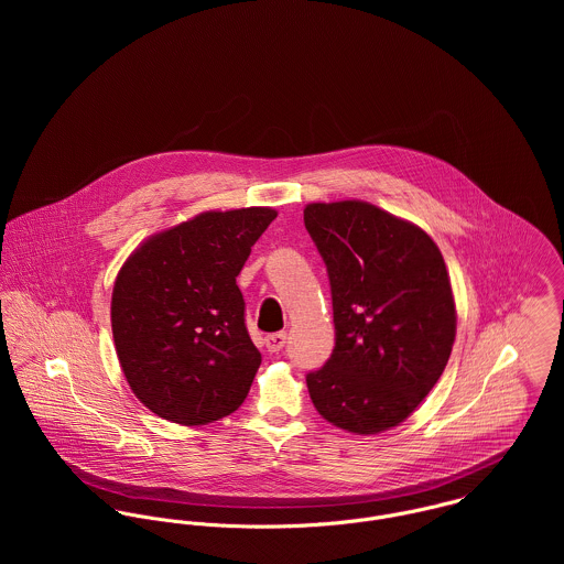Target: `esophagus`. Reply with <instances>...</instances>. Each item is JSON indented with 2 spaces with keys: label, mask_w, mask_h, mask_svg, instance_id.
<instances>
[{
  "label": "esophagus",
  "mask_w": 564,
  "mask_h": 564,
  "mask_svg": "<svg viewBox=\"0 0 564 564\" xmlns=\"http://www.w3.org/2000/svg\"><path fill=\"white\" fill-rule=\"evenodd\" d=\"M264 345H267V349H269L271 354L282 351V349H284V345H286V332H273V334H267V336H264Z\"/></svg>",
  "instance_id": "obj_1"
}]
</instances>
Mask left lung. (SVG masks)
Returning a JSON list of instances; mask_svg holds the SVG:
<instances>
[{
	"label": "left lung",
	"mask_w": 564,
	"mask_h": 564,
	"mask_svg": "<svg viewBox=\"0 0 564 564\" xmlns=\"http://www.w3.org/2000/svg\"><path fill=\"white\" fill-rule=\"evenodd\" d=\"M322 253L334 349L306 376L323 419L356 434L395 427L438 382L456 336L445 260L421 228L367 202L308 204Z\"/></svg>",
	"instance_id": "1"
}]
</instances>
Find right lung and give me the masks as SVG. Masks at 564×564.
Segmentation results:
<instances>
[{
	"label": "right lung",
	"mask_w": 564,
	"mask_h": 564,
	"mask_svg": "<svg viewBox=\"0 0 564 564\" xmlns=\"http://www.w3.org/2000/svg\"><path fill=\"white\" fill-rule=\"evenodd\" d=\"M271 208L204 213L143 242L112 291V336L134 395L162 419L204 425L249 393L260 351L237 275Z\"/></svg>",
	"instance_id": "1"
}]
</instances>
